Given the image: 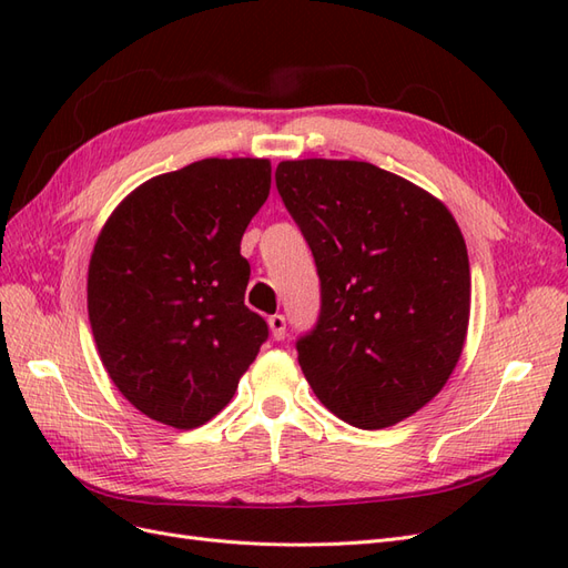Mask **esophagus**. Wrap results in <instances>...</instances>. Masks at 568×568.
I'll use <instances>...</instances> for the list:
<instances>
[{"label":"esophagus","instance_id":"34e87169","mask_svg":"<svg viewBox=\"0 0 568 568\" xmlns=\"http://www.w3.org/2000/svg\"><path fill=\"white\" fill-rule=\"evenodd\" d=\"M267 322H270V332H272V336L277 338V341H282V338L286 336V317L277 313V315H272Z\"/></svg>","mask_w":568,"mask_h":568}]
</instances>
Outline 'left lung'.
<instances>
[{"label": "left lung", "instance_id": "left-lung-1", "mask_svg": "<svg viewBox=\"0 0 568 568\" xmlns=\"http://www.w3.org/2000/svg\"><path fill=\"white\" fill-rule=\"evenodd\" d=\"M274 182L320 277L317 322L296 341L307 384L367 432L415 415L467 338L471 274L455 217L363 161H284Z\"/></svg>", "mask_w": 568, "mask_h": 568}]
</instances>
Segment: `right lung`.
Returning a JSON list of instances; mask_svg holds the SVG:
<instances>
[{
    "label": "right lung",
    "instance_id": "1",
    "mask_svg": "<svg viewBox=\"0 0 568 568\" xmlns=\"http://www.w3.org/2000/svg\"><path fill=\"white\" fill-rule=\"evenodd\" d=\"M270 173L265 159L196 161L134 189L97 239L92 334L118 390L151 419H213L270 336L244 305L242 255Z\"/></svg>",
    "mask_w": 568,
    "mask_h": 568
}]
</instances>
